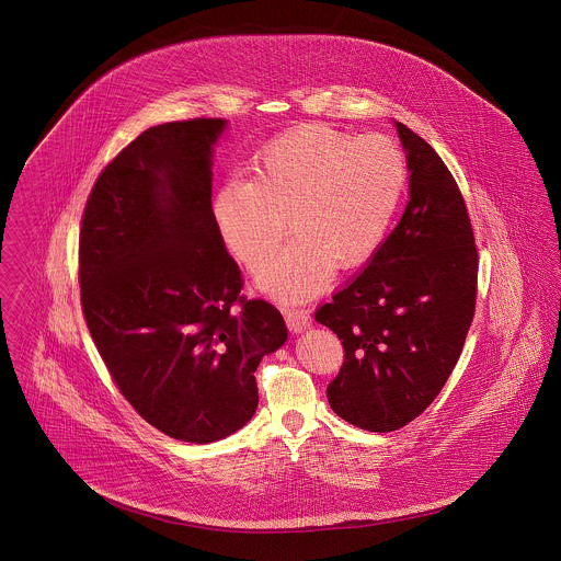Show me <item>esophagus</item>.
<instances>
[{
  "label": "esophagus",
  "instance_id": "34e87169",
  "mask_svg": "<svg viewBox=\"0 0 561 561\" xmlns=\"http://www.w3.org/2000/svg\"><path fill=\"white\" fill-rule=\"evenodd\" d=\"M286 323L293 332H302L307 325H311V316L307 309H288L286 311Z\"/></svg>",
  "mask_w": 561,
  "mask_h": 561
}]
</instances>
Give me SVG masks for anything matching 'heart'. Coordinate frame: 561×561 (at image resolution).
Returning <instances> with one entry per match:
<instances>
[{"mask_svg": "<svg viewBox=\"0 0 561 561\" xmlns=\"http://www.w3.org/2000/svg\"><path fill=\"white\" fill-rule=\"evenodd\" d=\"M408 181L405 156L387 136H357L311 124L275 136L252 161V181L216 188L213 216L225 245L261 271L273 296L320 290L332 268L368 263L385 243Z\"/></svg>", "mask_w": 561, "mask_h": 561, "instance_id": "obj_1", "label": "heart"}]
</instances>
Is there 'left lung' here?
<instances>
[{
  "mask_svg": "<svg viewBox=\"0 0 561 561\" xmlns=\"http://www.w3.org/2000/svg\"><path fill=\"white\" fill-rule=\"evenodd\" d=\"M410 168L398 227L316 320L343 343L330 408L355 427H405L437 398L476 316L478 245L462 193L435 149L396 124Z\"/></svg>",
  "mask_w": 561,
  "mask_h": 561,
  "instance_id": "left-lung-1",
  "label": "left lung"
}]
</instances>
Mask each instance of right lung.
I'll use <instances>...</instances> for the list:
<instances>
[{
  "label": "right lung",
  "instance_id": "right-lung-1",
  "mask_svg": "<svg viewBox=\"0 0 561 561\" xmlns=\"http://www.w3.org/2000/svg\"><path fill=\"white\" fill-rule=\"evenodd\" d=\"M225 119L149 128L99 174L80 229L83 320L138 416L188 444L243 427L256 366L288 330L243 279L213 216V145Z\"/></svg>",
  "mask_w": 561,
  "mask_h": 561
}]
</instances>
